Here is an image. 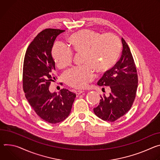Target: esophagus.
I'll return each mask as SVG.
<instances>
[{
    "label": "esophagus",
    "mask_w": 160,
    "mask_h": 160,
    "mask_svg": "<svg viewBox=\"0 0 160 160\" xmlns=\"http://www.w3.org/2000/svg\"><path fill=\"white\" fill-rule=\"evenodd\" d=\"M84 92L83 91H81V90H76V95L77 96H78L79 95H80V94H81V93H82Z\"/></svg>",
    "instance_id": "obj_1"
}]
</instances>
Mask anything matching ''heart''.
I'll use <instances>...</instances> for the list:
<instances>
[{
	"instance_id": "1",
	"label": "heart",
	"mask_w": 160,
	"mask_h": 160,
	"mask_svg": "<svg viewBox=\"0 0 160 160\" xmlns=\"http://www.w3.org/2000/svg\"><path fill=\"white\" fill-rule=\"evenodd\" d=\"M67 42L70 48L82 53L80 67L70 69L63 76L65 82L73 88L82 89L90 82L94 71L102 74L116 63L121 51V42L116 35L101 34L92 30L83 29L69 35ZM51 55L57 66L64 68L72 63L73 53L63 44L57 42L51 49Z\"/></svg>"
}]
</instances>
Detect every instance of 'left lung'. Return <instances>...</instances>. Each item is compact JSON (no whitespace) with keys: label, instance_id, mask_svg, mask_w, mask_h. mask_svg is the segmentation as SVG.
Instances as JSON below:
<instances>
[{"label":"left lung","instance_id":"1","mask_svg":"<svg viewBox=\"0 0 160 160\" xmlns=\"http://www.w3.org/2000/svg\"><path fill=\"white\" fill-rule=\"evenodd\" d=\"M122 55L114 67L107 71L98 81L100 86L111 89L108 97H101L94 113L103 121L114 122L130 109L136 96L138 76L130 49L123 38ZM102 89L105 90L104 88Z\"/></svg>","mask_w":160,"mask_h":160}]
</instances>
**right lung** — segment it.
<instances>
[{
    "label": "right lung",
    "instance_id": "add662e5",
    "mask_svg": "<svg viewBox=\"0 0 160 160\" xmlns=\"http://www.w3.org/2000/svg\"><path fill=\"white\" fill-rule=\"evenodd\" d=\"M65 30L47 28L41 32L28 46L23 68V88L36 114L45 121L55 124L70 114L76 95L67 89L60 94L51 93V81L55 79V63L51 55L55 40Z\"/></svg>",
    "mask_w": 160,
    "mask_h": 160
}]
</instances>
